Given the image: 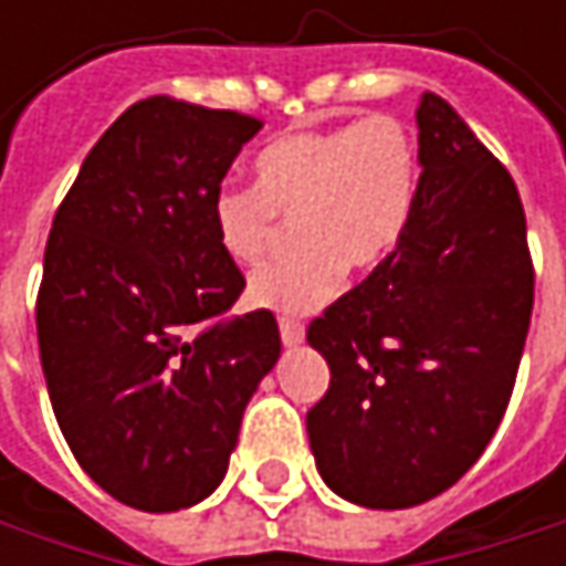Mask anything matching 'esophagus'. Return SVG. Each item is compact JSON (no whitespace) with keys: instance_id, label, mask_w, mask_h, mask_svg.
Returning <instances> with one entry per match:
<instances>
[{"instance_id":"obj_1","label":"esophagus","mask_w":566,"mask_h":566,"mask_svg":"<svg viewBox=\"0 0 566 566\" xmlns=\"http://www.w3.org/2000/svg\"><path fill=\"white\" fill-rule=\"evenodd\" d=\"M279 331H282L284 347H297V344L304 340V327H301L297 321H287V317H282V321H279Z\"/></svg>"}]
</instances>
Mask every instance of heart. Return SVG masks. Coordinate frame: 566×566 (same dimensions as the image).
I'll list each match as a JSON object with an SVG mask.
<instances>
[{"label":"heart","instance_id":"b5f03b06","mask_svg":"<svg viewBox=\"0 0 566 566\" xmlns=\"http://www.w3.org/2000/svg\"><path fill=\"white\" fill-rule=\"evenodd\" d=\"M419 192V154L396 117L301 130L269 144L255 186H222L209 202L219 252L259 265L294 222L297 252L265 265L249 301L282 314L327 304L350 275L377 272L406 235Z\"/></svg>","mask_w":566,"mask_h":566}]
</instances>
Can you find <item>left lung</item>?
Here are the masks:
<instances>
[{
	"label": "left lung",
	"mask_w": 566,
	"mask_h": 566,
	"mask_svg": "<svg viewBox=\"0 0 566 566\" xmlns=\"http://www.w3.org/2000/svg\"><path fill=\"white\" fill-rule=\"evenodd\" d=\"M419 192L394 255L307 327L331 387L307 412L321 479L364 509L452 489L509 409L534 265L511 172L439 94H422Z\"/></svg>",
	"instance_id": "8db88e82"
}]
</instances>
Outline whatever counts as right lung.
Here are the masks:
<instances>
[{
    "instance_id": "1",
    "label": "right lung",
    "mask_w": 566,
    "mask_h": 566,
    "mask_svg": "<svg viewBox=\"0 0 566 566\" xmlns=\"http://www.w3.org/2000/svg\"><path fill=\"white\" fill-rule=\"evenodd\" d=\"M259 130L239 111L137 101L57 206L35 304L42 370L77 465L130 509L209 499L279 364L275 314H229L245 279L209 222Z\"/></svg>"
}]
</instances>
